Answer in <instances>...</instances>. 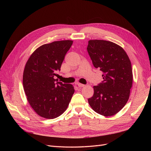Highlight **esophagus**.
Returning <instances> with one entry per match:
<instances>
[{
  "instance_id": "34e87169",
  "label": "esophagus",
  "mask_w": 151,
  "mask_h": 151,
  "mask_svg": "<svg viewBox=\"0 0 151 151\" xmlns=\"http://www.w3.org/2000/svg\"><path fill=\"white\" fill-rule=\"evenodd\" d=\"M77 85L79 87H80V88H83V87L85 86L84 84H81V83H77Z\"/></svg>"
}]
</instances>
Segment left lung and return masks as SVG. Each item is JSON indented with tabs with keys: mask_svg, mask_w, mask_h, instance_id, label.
<instances>
[{
	"mask_svg": "<svg viewBox=\"0 0 151 151\" xmlns=\"http://www.w3.org/2000/svg\"><path fill=\"white\" fill-rule=\"evenodd\" d=\"M87 50L94 67L103 73V81L93 87L94 94L88 103L99 115L113 116L129 98L133 82L130 60L122 47L109 41L91 40Z\"/></svg>",
	"mask_w": 151,
	"mask_h": 151,
	"instance_id": "left-lung-1",
	"label": "left lung"
}]
</instances>
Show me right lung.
<instances>
[{
    "mask_svg": "<svg viewBox=\"0 0 151 151\" xmlns=\"http://www.w3.org/2000/svg\"><path fill=\"white\" fill-rule=\"evenodd\" d=\"M72 43V40H62L43 45L31 54L26 63L22 84L27 100L43 118L53 119L60 116L74 93L72 84L54 79Z\"/></svg>",
    "mask_w": 151,
    "mask_h": 151,
    "instance_id": "obj_1",
    "label": "right lung"
}]
</instances>
